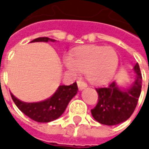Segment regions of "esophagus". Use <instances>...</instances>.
<instances>
[{"label": "esophagus", "mask_w": 149, "mask_h": 149, "mask_svg": "<svg viewBox=\"0 0 149 149\" xmlns=\"http://www.w3.org/2000/svg\"><path fill=\"white\" fill-rule=\"evenodd\" d=\"M77 84H78V87H79V90H82V89H84V88H86L88 87L87 83L82 81V80H78Z\"/></svg>", "instance_id": "obj_1"}]
</instances>
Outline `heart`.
<instances>
[{
	"instance_id": "1",
	"label": "heart",
	"mask_w": 149,
	"mask_h": 149,
	"mask_svg": "<svg viewBox=\"0 0 149 149\" xmlns=\"http://www.w3.org/2000/svg\"><path fill=\"white\" fill-rule=\"evenodd\" d=\"M64 63L71 73L79 75L83 71L92 84L101 85L113 75L118 57L111 47L86 45L76 49L71 54V58L65 59Z\"/></svg>"
}]
</instances>
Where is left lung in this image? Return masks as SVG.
Listing matches in <instances>:
<instances>
[{
    "label": "left lung",
    "mask_w": 149,
    "mask_h": 149,
    "mask_svg": "<svg viewBox=\"0 0 149 149\" xmlns=\"http://www.w3.org/2000/svg\"><path fill=\"white\" fill-rule=\"evenodd\" d=\"M135 81L128 88H120L113 81L107 87L95 88L98 102L91 110L96 122L104 125H116L128 120L133 113L141 92L142 76L139 64L134 66Z\"/></svg>",
    "instance_id": "obj_1"
}]
</instances>
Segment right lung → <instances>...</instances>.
Wrapping results in <instances>:
<instances>
[{
  "mask_svg": "<svg viewBox=\"0 0 149 149\" xmlns=\"http://www.w3.org/2000/svg\"><path fill=\"white\" fill-rule=\"evenodd\" d=\"M55 42L49 37H38L31 42ZM78 92L77 83L59 86L55 93L48 99L37 103H26L19 100L11 93V98L17 107L26 116L37 123H49L58 119L64 113L70 101Z\"/></svg>",
  "mask_w": 149,
  "mask_h": 149,
  "instance_id": "add662e5",
  "label": "right lung"
}]
</instances>
